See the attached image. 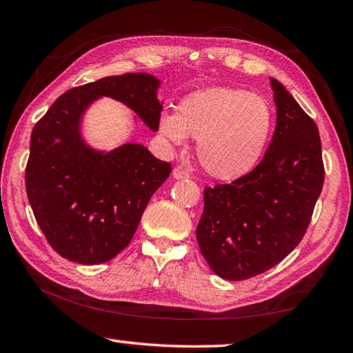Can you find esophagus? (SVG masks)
Instances as JSON below:
<instances>
[{
	"label": "esophagus",
	"mask_w": 353,
	"mask_h": 353,
	"mask_svg": "<svg viewBox=\"0 0 353 353\" xmlns=\"http://www.w3.org/2000/svg\"><path fill=\"white\" fill-rule=\"evenodd\" d=\"M172 177H174L176 181H182V179H188L190 174H188V171L183 168V166H176V168L172 170Z\"/></svg>",
	"instance_id": "obj_1"
}]
</instances>
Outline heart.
<instances>
[{"instance_id":"heart-1","label":"heart","mask_w":353,"mask_h":353,"mask_svg":"<svg viewBox=\"0 0 353 353\" xmlns=\"http://www.w3.org/2000/svg\"><path fill=\"white\" fill-rule=\"evenodd\" d=\"M274 117L268 101L240 88L210 87L185 97L177 113H162L159 129L181 146L196 139V155L208 174L232 182L252 171L263 157Z\"/></svg>"}]
</instances>
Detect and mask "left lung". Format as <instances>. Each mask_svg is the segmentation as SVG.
<instances>
[{
    "mask_svg": "<svg viewBox=\"0 0 353 353\" xmlns=\"http://www.w3.org/2000/svg\"><path fill=\"white\" fill-rule=\"evenodd\" d=\"M277 124L255 168L204 191L196 229L201 254L225 280H246L279 265L305 235L324 185L318 128L271 77Z\"/></svg>",
    "mask_w": 353,
    "mask_h": 353,
    "instance_id": "obj_1",
    "label": "left lung"
}]
</instances>
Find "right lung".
<instances>
[{"label":"right lung","mask_w":353,"mask_h":353,"mask_svg":"<svg viewBox=\"0 0 353 353\" xmlns=\"http://www.w3.org/2000/svg\"><path fill=\"white\" fill-rule=\"evenodd\" d=\"M159 88L160 81L148 73L107 76L63 93L34 126L28 199L48 243L63 259L99 265L117 256L171 172L168 162L139 143L112 151L93 148L82 134L83 115L97 99L112 98L155 132L163 104Z\"/></svg>","instance_id":"obj_1"}]
</instances>
